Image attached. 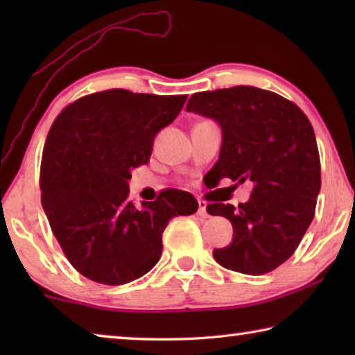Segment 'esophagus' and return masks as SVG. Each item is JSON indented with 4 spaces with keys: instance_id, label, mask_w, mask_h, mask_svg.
Segmentation results:
<instances>
[{
    "instance_id": "1",
    "label": "esophagus",
    "mask_w": 355,
    "mask_h": 355,
    "mask_svg": "<svg viewBox=\"0 0 355 355\" xmlns=\"http://www.w3.org/2000/svg\"><path fill=\"white\" fill-rule=\"evenodd\" d=\"M197 214L202 216V218H208V211H207V202L205 200H199V209H197Z\"/></svg>"
}]
</instances>
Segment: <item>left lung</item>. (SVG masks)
I'll return each mask as SVG.
<instances>
[{
    "instance_id": "obj_1",
    "label": "left lung",
    "mask_w": 355,
    "mask_h": 355,
    "mask_svg": "<svg viewBox=\"0 0 355 355\" xmlns=\"http://www.w3.org/2000/svg\"><path fill=\"white\" fill-rule=\"evenodd\" d=\"M186 111L220 125L214 175L254 184L249 202L207 207L233 225V241L214 249V260L249 275L274 271L294 254L315 218L321 163L309 117L279 94L252 86L197 92Z\"/></svg>"
}]
</instances>
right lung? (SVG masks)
Masks as SVG:
<instances>
[{
    "label": "right lung",
    "mask_w": 355,
    "mask_h": 355,
    "mask_svg": "<svg viewBox=\"0 0 355 355\" xmlns=\"http://www.w3.org/2000/svg\"><path fill=\"white\" fill-rule=\"evenodd\" d=\"M188 95L95 92L65 106L48 131L40 164L42 205L62 252L84 277L123 285L142 277L163 252V232L199 203L166 189L136 208L131 171L148 163L153 139Z\"/></svg>",
    "instance_id": "add662e5"
}]
</instances>
